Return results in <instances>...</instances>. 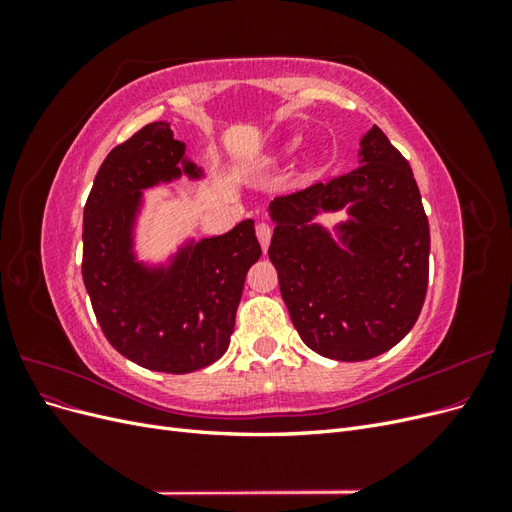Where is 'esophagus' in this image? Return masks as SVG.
<instances>
[{"mask_svg":"<svg viewBox=\"0 0 512 512\" xmlns=\"http://www.w3.org/2000/svg\"><path fill=\"white\" fill-rule=\"evenodd\" d=\"M271 235H273V230H271V226H269L267 222H260V224L256 226V237H258V241H260L262 252H267V250H269Z\"/></svg>","mask_w":512,"mask_h":512,"instance_id":"obj_1","label":"esophagus"}]
</instances>
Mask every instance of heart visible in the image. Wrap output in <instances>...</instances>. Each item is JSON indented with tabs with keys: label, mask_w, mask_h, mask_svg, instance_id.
Here are the masks:
<instances>
[{
	"label": "heart",
	"mask_w": 512,
	"mask_h": 512,
	"mask_svg": "<svg viewBox=\"0 0 512 512\" xmlns=\"http://www.w3.org/2000/svg\"><path fill=\"white\" fill-rule=\"evenodd\" d=\"M297 147H299V141H297V138H292L290 143H286L284 147H280V151H275L269 160L275 162V160H280V158H286V156H290V153L297 151Z\"/></svg>",
	"instance_id": "obj_1"
}]
</instances>
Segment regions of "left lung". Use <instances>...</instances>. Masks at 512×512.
Listing matches in <instances>:
<instances>
[{
  "label": "left lung",
  "instance_id": "left-lung-1",
  "mask_svg": "<svg viewBox=\"0 0 512 512\" xmlns=\"http://www.w3.org/2000/svg\"><path fill=\"white\" fill-rule=\"evenodd\" d=\"M348 202L344 251L311 218ZM269 213V258L309 348L335 361H367L410 333L427 294L429 222L408 160L378 126L363 136L359 166L277 196Z\"/></svg>",
  "mask_w": 512,
  "mask_h": 512
}]
</instances>
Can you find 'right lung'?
I'll return each instance as SVG.
<instances>
[{"mask_svg": "<svg viewBox=\"0 0 512 512\" xmlns=\"http://www.w3.org/2000/svg\"><path fill=\"white\" fill-rule=\"evenodd\" d=\"M181 175L198 177L164 121L149 123L102 162L83 211V282L111 346L132 363L188 374L228 350L247 269L262 250L254 222L183 247L168 269L132 254L141 192Z\"/></svg>", "mask_w": 512, "mask_h": 512, "instance_id": "1", "label": "right lung"}]
</instances>
